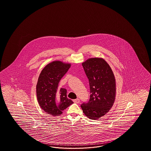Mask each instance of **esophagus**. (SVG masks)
Segmentation results:
<instances>
[{"mask_svg": "<svg viewBox=\"0 0 151 151\" xmlns=\"http://www.w3.org/2000/svg\"><path fill=\"white\" fill-rule=\"evenodd\" d=\"M73 102L74 103H80V99H79L78 98L73 99Z\"/></svg>", "mask_w": 151, "mask_h": 151, "instance_id": "obj_1", "label": "esophagus"}]
</instances>
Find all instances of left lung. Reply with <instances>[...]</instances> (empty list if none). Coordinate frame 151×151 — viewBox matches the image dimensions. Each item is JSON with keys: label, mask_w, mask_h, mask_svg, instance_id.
Here are the masks:
<instances>
[{"label": "left lung", "mask_w": 151, "mask_h": 151, "mask_svg": "<svg viewBox=\"0 0 151 151\" xmlns=\"http://www.w3.org/2000/svg\"><path fill=\"white\" fill-rule=\"evenodd\" d=\"M82 65L89 80L91 95L89 101L81 104V107L88 118L97 120L106 115L115 102V76L102 58H90Z\"/></svg>", "instance_id": "8db88e82"}]
</instances>
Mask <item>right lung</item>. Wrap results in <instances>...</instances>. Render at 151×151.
I'll use <instances>...</instances> for the list:
<instances>
[{
  "label": "right lung",
  "mask_w": 151,
  "mask_h": 151,
  "mask_svg": "<svg viewBox=\"0 0 151 151\" xmlns=\"http://www.w3.org/2000/svg\"><path fill=\"white\" fill-rule=\"evenodd\" d=\"M71 66L70 64L53 61L42 69L36 85V95L40 107L48 114L60 116L73 104L67 97V90L58 89V84Z\"/></svg>",
  "instance_id": "add662e5"
}]
</instances>
